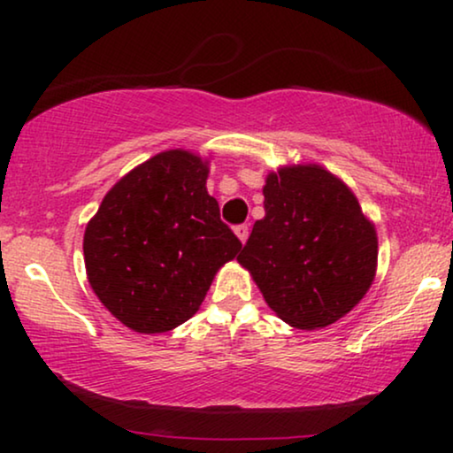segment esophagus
Segmentation results:
<instances>
[{
  "label": "esophagus",
  "mask_w": 453,
  "mask_h": 453,
  "mask_svg": "<svg viewBox=\"0 0 453 453\" xmlns=\"http://www.w3.org/2000/svg\"><path fill=\"white\" fill-rule=\"evenodd\" d=\"M234 234H237L241 243H245L247 237H250V226H247V225H237V226H234Z\"/></svg>",
  "instance_id": "34e87169"
}]
</instances>
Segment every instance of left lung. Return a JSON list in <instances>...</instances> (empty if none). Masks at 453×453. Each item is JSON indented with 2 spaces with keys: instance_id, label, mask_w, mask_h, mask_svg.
Segmentation results:
<instances>
[{
  "instance_id": "1",
  "label": "left lung",
  "mask_w": 453,
  "mask_h": 453,
  "mask_svg": "<svg viewBox=\"0 0 453 453\" xmlns=\"http://www.w3.org/2000/svg\"><path fill=\"white\" fill-rule=\"evenodd\" d=\"M265 216L237 257L282 321L319 330L358 305L377 272L375 225L321 165L268 173Z\"/></svg>"
}]
</instances>
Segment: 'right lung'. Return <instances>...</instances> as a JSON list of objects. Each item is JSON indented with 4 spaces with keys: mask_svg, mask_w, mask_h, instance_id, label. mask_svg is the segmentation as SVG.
<instances>
[{
    "mask_svg": "<svg viewBox=\"0 0 453 453\" xmlns=\"http://www.w3.org/2000/svg\"><path fill=\"white\" fill-rule=\"evenodd\" d=\"M210 160L175 148L123 175L84 231L86 276L129 330L163 334L194 318L241 241L208 194Z\"/></svg>",
    "mask_w": 453,
    "mask_h": 453,
    "instance_id": "1",
    "label": "right lung"
}]
</instances>
